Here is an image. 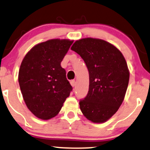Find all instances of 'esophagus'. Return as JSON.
<instances>
[{
  "instance_id": "34e87169",
  "label": "esophagus",
  "mask_w": 150,
  "mask_h": 150,
  "mask_svg": "<svg viewBox=\"0 0 150 150\" xmlns=\"http://www.w3.org/2000/svg\"><path fill=\"white\" fill-rule=\"evenodd\" d=\"M70 83H71V85L72 87H74V86H76V81L74 80H72L70 81Z\"/></svg>"
}]
</instances>
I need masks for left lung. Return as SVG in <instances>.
Returning a JSON list of instances; mask_svg holds the SVG:
<instances>
[{
  "mask_svg": "<svg viewBox=\"0 0 150 150\" xmlns=\"http://www.w3.org/2000/svg\"><path fill=\"white\" fill-rule=\"evenodd\" d=\"M71 50L85 62L89 72V90L79 102L86 119L104 123L119 110L124 100L129 70L121 51L102 39L86 38L78 40Z\"/></svg>",
  "mask_w": 150,
  "mask_h": 150,
  "instance_id": "obj_1",
  "label": "left lung"
}]
</instances>
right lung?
<instances>
[{
  "label": "right lung",
  "instance_id": "obj_1",
  "mask_svg": "<svg viewBox=\"0 0 150 150\" xmlns=\"http://www.w3.org/2000/svg\"><path fill=\"white\" fill-rule=\"evenodd\" d=\"M73 42L57 38L37 44L21 63V92L26 107L38 119L55 117L72 91L60 64Z\"/></svg>",
  "mask_w": 150,
  "mask_h": 150
}]
</instances>
